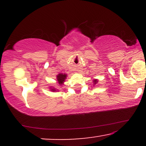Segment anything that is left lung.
I'll return each mask as SVG.
<instances>
[{
  "label": "left lung",
  "instance_id": "obj_1",
  "mask_svg": "<svg viewBox=\"0 0 146 146\" xmlns=\"http://www.w3.org/2000/svg\"><path fill=\"white\" fill-rule=\"evenodd\" d=\"M93 82H94L95 84H96L97 82H98V80H93Z\"/></svg>",
  "mask_w": 146,
  "mask_h": 146
}]
</instances>
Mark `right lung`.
Listing matches in <instances>:
<instances>
[{"instance_id":"obj_1","label":"right lung","mask_w":146,"mask_h":146,"mask_svg":"<svg viewBox=\"0 0 146 146\" xmlns=\"http://www.w3.org/2000/svg\"><path fill=\"white\" fill-rule=\"evenodd\" d=\"M66 78V74L60 73V74H58V75H57V80H58V83H59V84H62ZM51 90H53V91H56V90L55 89H51Z\"/></svg>"}]
</instances>
